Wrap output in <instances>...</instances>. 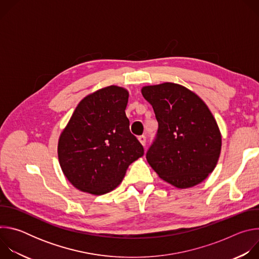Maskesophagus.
Returning <instances> with one entry per match:
<instances>
[{"label":"esophagus","mask_w":259,"mask_h":259,"mask_svg":"<svg viewBox=\"0 0 259 259\" xmlns=\"http://www.w3.org/2000/svg\"><path fill=\"white\" fill-rule=\"evenodd\" d=\"M138 140L140 141V143L144 146L145 145V143H146V137H145V135H140V136H138Z\"/></svg>","instance_id":"obj_1"}]
</instances>
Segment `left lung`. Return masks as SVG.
<instances>
[{
	"label": "left lung",
	"mask_w": 259,
	"mask_h": 259,
	"mask_svg": "<svg viewBox=\"0 0 259 259\" xmlns=\"http://www.w3.org/2000/svg\"><path fill=\"white\" fill-rule=\"evenodd\" d=\"M159 124L146 160L157 174L178 189L202 182L214 170L221 150L217 123L205 102L174 83L145 86Z\"/></svg>",
	"instance_id": "obj_1"
}]
</instances>
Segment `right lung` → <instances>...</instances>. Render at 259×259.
Here are the masks:
<instances>
[{"label":"right lung","mask_w":259,"mask_h":259,"mask_svg":"<svg viewBox=\"0 0 259 259\" xmlns=\"http://www.w3.org/2000/svg\"><path fill=\"white\" fill-rule=\"evenodd\" d=\"M128 91L108 86L76 107L58 141L60 167L73 187L92 195L116 189L131 163L144 154L130 132Z\"/></svg>","instance_id":"right-lung-1"}]
</instances>
